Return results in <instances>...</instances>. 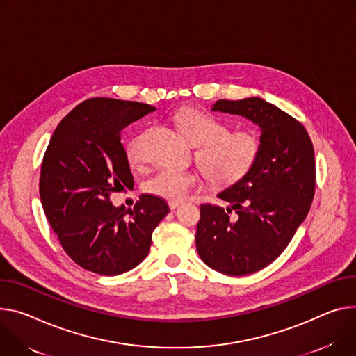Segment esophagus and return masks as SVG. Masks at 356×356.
Segmentation results:
<instances>
[{
  "label": "esophagus",
  "instance_id": "esophagus-1",
  "mask_svg": "<svg viewBox=\"0 0 356 356\" xmlns=\"http://www.w3.org/2000/svg\"><path fill=\"white\" fill-rule=\"evenodd\" d=\"M180 204H181L180 202H169V207H170V210H175V209H177Z\"/></svg>",
  "mask_w": 356,
  "mask_h": 356
}]
</instances>
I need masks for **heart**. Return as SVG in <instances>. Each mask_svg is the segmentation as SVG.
Masks as SVG:
<instances>
[{"mask_svg":"<svg viewBox=\"0 0 356 356\" xmlns=\"http://www.w3.org/2000/svg\"><path fill=\"white\" fill-rule=\"evenodd\" d=\"M175 123L188 142L199 146L196 159L214 186H232L254 166L260 152V140L252 131H229L224 122L195 108L176 112ZM142 139L143 134H138L126 145V156L134 165L142 160ZM199 184L200 176L196 172L166 168L147 179L143 188L163 200L181 202Z\"/></svg>","mask_w":356,"mask_h":356,"instance_id":"obj_1","label":"heart"}]
</instances>
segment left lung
Returning <instances> with one entry per match:
<instances>
[{
	"label": "left lung",
	"instance_id": "1",
	"mask_svg": "<svg viewBox=\"0 0 356 356\" xmlns=\"http://www.w3.org/2000/svg\"><path fill=\"white\" fill-rule=\"evenodd\" d=\"M211 109L261 129L251 170L217 195L230 207L202 204L196 234L204 264L225 275H247L271 264L305 220L315 195L314 147L296 118L261 98L220 99Z\"/></svg>",
	"mask_w": 356,
	"mask_h": 356
}]
</instances>
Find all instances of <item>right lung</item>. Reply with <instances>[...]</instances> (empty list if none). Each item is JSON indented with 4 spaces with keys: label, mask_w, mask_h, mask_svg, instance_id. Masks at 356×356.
<instances>
[{
    "label": "right lung",
    "mask_w": 356,
    "mask_h": 356,
    "mask_svg": "<svg viewBox=\"0 0 356 356\" xmlns=\"http://www.w3.org/2000/svg\"><path fill=\"white\" fill-rule=\"evenodd\" d=\"M153 111L140 102L88 99L60 120L44 154L45 216L65 252L95 274L119 275L139 266L156 225L170 211L152 195H142L132 210L111 202L113 191L134 187L120 132Z\"/></svg>",
    "instance_id": "obj_1"
}]
</instances>
